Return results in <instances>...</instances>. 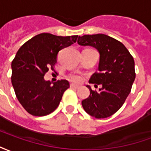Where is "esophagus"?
<instances>
[{"mask_svg": "<svg viewBox=\"0 0 151 151\" xmlns=\"http://www.w3.org/2000/svg\"><path fill=\"white\" fill-rule=\"evenodd\" d=\"M70 87H71V88H74V89H78L79 86L74 85V84H70Z\"/></svg>", "mask_w": 151, "mask_h": 151, "instance_id": "1", "label": "esophagus"}]
</instances>
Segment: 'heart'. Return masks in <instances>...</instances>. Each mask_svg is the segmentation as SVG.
Segmentation results:
<instances>
[{
	"label": "heart",
	"mask_w": 151,
	"mask_h": 151,
	"mask_svg": "<svg viewBox=\"0 0 151 151\" xmlns=\"http://www.w3.org/2000/svg\"><path fill=\"white\" fill-rule=\"evenodd\" d=\"M69 78L74 82H80L82 81V77L78 74H75V73H72L69 76Z\"/></svg>",
	"instance_id": "heart-1"
}]
</instances>
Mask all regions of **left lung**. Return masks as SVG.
Segmentation results:
<instances>
[{"label":"left lung","instance_id":"1","mask_svg":"<svg viewBox=\"0 0 151 151\" xmlns=\"http://www.w3.org/2000/svg\"><path fill=\"white\" fill-rule=\"evenodd\" d=\"M78 43L92 46L100 54L99 71L89 82L101 85L99 91L90 86V95L82 101L84 110L95 118H107L120 109L129 95L136 77L134 60L123 43L104 34L79 36Z\"/></svg>","mask_w":151,"mask_h":151}]
</instances>
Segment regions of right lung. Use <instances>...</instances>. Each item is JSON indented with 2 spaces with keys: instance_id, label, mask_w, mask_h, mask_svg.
Returning <instances> with one entry per match:
<instances>
[{
  "instance_id": "right-lung-1",
  "label": "right lung",
  "mask_w": 151,
  "mask_h": 151,
  "mask_svg": "<svg viewBox=\"0 0 151 151\" xmlns=\"http://www.w3.org/2000/svg\"><path fill=\"white\" fill-rule=\"evenodd\" d=\"M78 35L57 36L49 33L35 35L22 45L11 64V82L15 95L28 113L43 116L59 106L63 94L69 87L66 80L52 85L43 77L55 71L57 54L77 41Z\"/></svg>"
}]
</instances>
